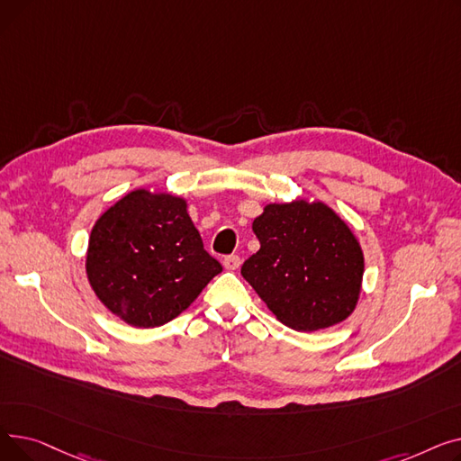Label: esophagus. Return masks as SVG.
Returning <instances> with one entry per match:
<instances>
[{
    "label": "esophagus",
    "instance_id": "1",
    "mask_svg": "<svg viewBox=\"0 0 461 461\" xmlns=\"http://www.w3.org/2000/svg\"><path fill=\"white\" fill-rule=\"evenodd\" d=\"M222 265H224V269H228V271H235V269H239V265H240V258L239 256H226L224 258V261H222Z\"/></svg>",
    "mask_w": 461,
    "mask_h": 461
}]
</instances>
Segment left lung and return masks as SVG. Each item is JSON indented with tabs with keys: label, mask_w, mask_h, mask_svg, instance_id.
<instances>
[{
	"label": "left lung",
	"mask_w": 461,
	"mask_h": 461,
	"mask_svg": "<svg viewBox=\"0 0 461 461\" xmlns=\"http://www.w3.org/2000/svg\"><path fill=\"white\" fill-rule=\"evenodd\" d=\"M252 230L261 247L243 263L240 275L284 325L320 330L355 310L365 258L332 209L304 200L271 203Z\"/></svg>",
	"instance_id": "obj_1"
}]
</instances>
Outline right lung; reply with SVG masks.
<instances>
[{"label": "right lung", "mask_w": 461, "mask_h": 461, "mask_svg": "<svg viewBox=\"0 0 461 461\" xmlns=\"http://www.w3.org/2000/svg\"><path fill=\"white\" fill-rule=\"evenodd\" d=\"M86 271L112 313L151 329L177 318L222 265L203 249L183 198L134 190L93 226Z\"/></svg>", "instance_id": "add662e5"}]
</instances>
